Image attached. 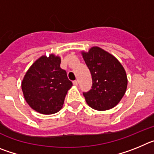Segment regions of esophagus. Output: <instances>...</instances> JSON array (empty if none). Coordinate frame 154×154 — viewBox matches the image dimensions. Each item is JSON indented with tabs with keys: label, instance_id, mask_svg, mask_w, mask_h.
<instances>
[{
	"label": "esophagus",
	"instance_id": "esophagus-1",
	"mask_svg": "<svg viewBox=\"0 0 154 154\" xmlns=\"http://www.w3.org/2000/svg\"><path fill=\"white\" fill-rule=\"evenodd\" d=\"M73 85H75V86H77V85H79V82L77 81V80H75V81H73Z\"/></svg>",
	"mask_w": 154,
	"mask_h": 154
}]
</instances>
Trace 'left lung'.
I'll return each mask as SVG.
<instances>
[{
  "mask_svg": "<svg viewBox=\"0 0 154 154\" xmlns=\"http://www.w3.org/2000/svg\"><path fill=\"white\" fill-rule=\"evenodd\" d=\"M90 70L92 89L83 96L91 108L104 111L115 107L124 96L127 88L126 71L116 58L101 48L92 47L82 51Z\"/></svg>",
  "mask_w": 154,
  "mask_h": 154,
  "instance_id": "obj_1",
  "label": "left lung"
}]
</instances>
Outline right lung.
Masks as SVG:
<instances>
[{"mask_svg":"<svg viewBox=\"0 0 154 154\" xmlns=\"http://www.w3.org/2000/svg\"><path fill=\"white\" fill-rule=\"evenodd\" d=\"M60 64L59 56L42 55L31 65L23 79L21 89L24 99L39 113L58 112L63 106L68 90L72 86Z\"/></svg>","mask_w":154,"mask_h":154,"instance_id":"right-lung-1","label":"right lung"}]
</instances>
